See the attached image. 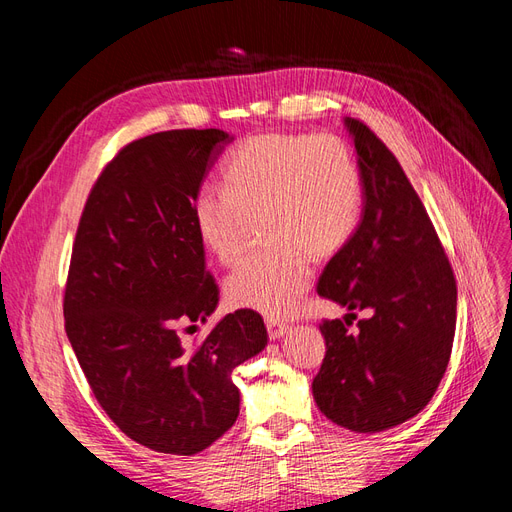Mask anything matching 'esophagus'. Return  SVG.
<instances>
[{"instance_id":"obj_1","label":"esophagus","mask_w":512,"mask_h":512,"mask_svg":"<svg viewBox=\"0 0 512 512\" xmlns=\"http://www.w3.org/2000/svg\"><path fill=\"white\" fill-rule=\"evenodd\" d=\"M265 324H267V331H269L271 339H280L288 331V324L282 322V320H277V318H267Z\"/></svg>"}]
</instances>
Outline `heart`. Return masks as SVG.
<instances>
[{"mask_svg": "<svg viewBox=\"0 0 512 512\" xmlns=\"http://www.w3.org/2000/svg\"><path fill=\"white\" fill-rule=\"evenodd\" d=\"M222 177L224 188L207 185L194 200L196 237L222 265H232L260 220L271 243L226 277V297L235 307L288 316L312 282L314 258L339 254L359 230V162L337 136L269 132L232 151Z\"/></svg>", "mask_w": 512, "mask_h": 512, "instance_id": "b5f03b06", "label": "heart"}]
</instances>
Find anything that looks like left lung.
Returning a JSON list of instances; mask_svg holds the SVG:
<instances>
[{"mask_svg":"<svg viewBox=\"0 0 512 512\" xmlns=\"http://www.w3.org/2000/svg\"><path fill=\"white\" fill-rule=\"evenodd\" d=\"M363 175L359 230L324 267L318 294L348 307L322 320L327 344L312 382L320 412L356 433L391 429L421 412L448 367L457 282L404 168L363 121L346 119ZM356 311L368 318L347 327Z\"/></svg>","mask_w":512,"mask_h":512,"instance_id":"1","label":"left lung"}]
</instances>
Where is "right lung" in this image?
<instances>
[{
	"label": "right lung",
	"instance_id": "right-lung-1",
	"mask_svg": "<svg viewBox=\"0 0 512 512\" xmlns=\"http://www.w3.org/2000/svg\"><path fill=\"white\" fill-rule=\"evenodd\" d=\"M232 141L215 128L132 141L91 188L72 245V350L111 421L158 453L196 455L222 438L239 416L232 369L267 346L254 309L224 316L196 346L181 342L220 301L192 209Z\"/></svg>",
	"mask_w": 512,
	"mask_h": 512
}]
</instances>
